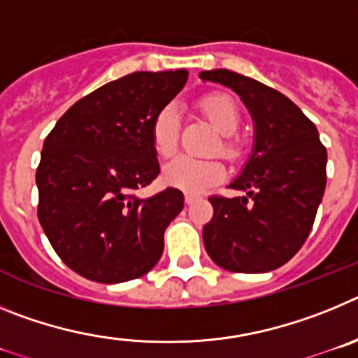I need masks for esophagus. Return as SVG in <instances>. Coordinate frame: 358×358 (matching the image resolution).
<instances>
[{
	"instance_id": "obj_1",
	"label": "esophagus",
	"mask_w": 358,
	"mask_h": 358,
	"mask_svg": "<svg viewBox=\"0 0 358 358\" xmlns=\"http://www.w3.org/2000/svg\"><path fill=\"white\" fill-rule=\"evenodd\" d=\"M197 195H195V194H186L185 195V202H186V204H192V202H195V201H197Z\"/></svg>"
}]
</instances>
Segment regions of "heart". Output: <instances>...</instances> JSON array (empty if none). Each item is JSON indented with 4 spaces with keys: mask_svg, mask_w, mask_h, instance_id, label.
<instances>
[{
    "mask_svg": "<svg viewBox=\"0 0 358 358\" xmlns=\"http://www.w3.org/2000/svg\"><path fill=\"white\" fill-rule=\"evenodd\" d=\"M199 109L215 127L218 134H222L220 140V152L226 157L238 156V145L229 136L236 132L240 125L238 107L233 102V98L226 94H208L201 98ZM150 140L159 156H170L177 147L179 140V115L173 106H164L157 110L150 125ZM164 182L185 192L199 194L202 189L210 188L222 181L224 166L217 159H195L189 156H176L164 164L163 169Z\"/></svg>",
    "mask_w": 358,
    "mask_h": 358,
    "instance_id": "b5f03b06",
    "label": "heart"
}]
</instances>
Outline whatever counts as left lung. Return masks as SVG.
I'll return each instance as SVG.
<instances>
[{
	"mask_svg": "<svg viewBox=\"0 0 358 358\" xmlns=\"http://www.w3.org/2000/svg\"><path fill=\"white\" fill-rule=\"evenodd\" d=\"M202 80L235 91L255 122V147L229 188L243 197H210L213 218L204 248L231 273H268L305 243L327 186V148L315 125L280 91L229 69L202 71Z\"/></svg>",
	"mask_w": 358,
	"mask_h": 358,
	"instance_id": "obj_1",
	"label": "left lung"
}]
</instances>
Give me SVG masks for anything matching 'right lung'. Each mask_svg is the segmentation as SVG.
Masks as SVG:
<instances>
[{
  "instance_id": "add662e5",
  "label": "right lung",
  "mask_w": 358,
  "mask_h": 358,
  "mask_svg": "<svg viewBox=\"0 0 358 358\" xmlns=\"http://www.w3.org/2000/svg\"><path fill=\"white\" fill-rule=\"evenodd\" d=\"M188 71H136L73 103L44 140L37 217L61 260L98 283L147 274L164 229L185 206L179 189L136 195L159 173L150 125Z\"/></svg>"
}]
</instances>
